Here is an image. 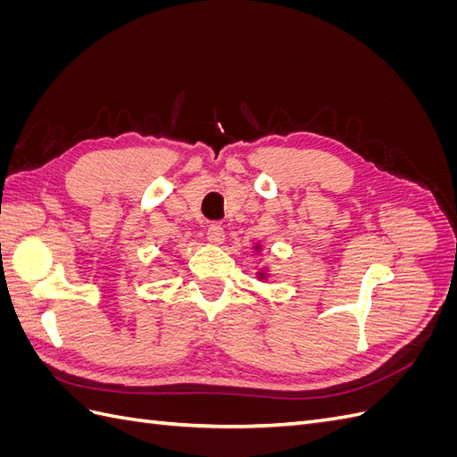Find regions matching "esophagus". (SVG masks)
I'll list each match as a JSON object with an SVG mask.
<instances>
[{
	"label": "esophagus",
	"mask_w": 457,
	"mask_h": 457,
	"mask_svg": "<svg viewBox=\"0 0 457 457\" xmlns=\"http://www.w3.org/2000/svg\"><path fill=\"white\" fill-rule=\"evenodd\" d=\"M205 234H207V240H210L212 244H223V240H225V228L219 223H213L207 227Z\"/></svg>",
	"instance_id": "34e87169"
}]
</instances>
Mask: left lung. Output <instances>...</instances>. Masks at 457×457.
<instances>
[{"label":"left lung","mask_w":457,"mask_h":457,"mask_svg":"<svg viewBox=\"0 0 457 457\" xmlns=\"http://www.w3.org/2000/svg\"><path fill=\"white\" fill-rule=\"evenodd\" d=\"M261 276H262V274H261Z\"/></svg>","instance_id":"left-lung-1"}]
</instances>
